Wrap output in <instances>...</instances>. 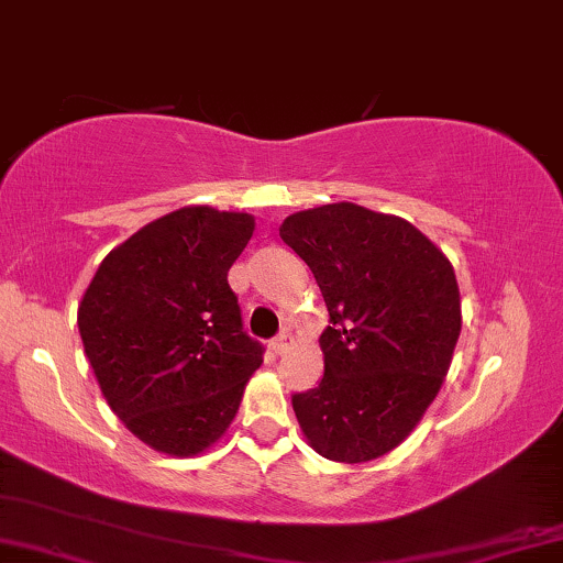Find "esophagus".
Returning <instances> with one entry per match:
<instances>
[{
  "label": "esophagus",
  "instance_id": "obj_1",
  "mask_svg": "<svg viewBox=\"0 0 563 563\" xmlns=\"http://www.w3.org/2000/svg\"><path fill=\"white\" fill-rule=\"evenodd\" d=\"M289 347H291V335H289V332H282V335H276L272 340V350H274L276 355H284Z\"/></svg>",
  "mask_w": 563,
  "mask_h": 563
}]
</instances>
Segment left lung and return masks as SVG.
Here are the masks:
<instances>
[{
  "mask_svg": "<svg viewBox=\"0 0 563 563\" xmlns=\"http://www.w3.org/2000/svg\"><path fill=\"white\" fill-rule=\"evenodd\" d=\"M282 241L330 312L320 386L291 396L309 446L335 462L396 450L427 413L462 330L454 268L419 228L355 202L299 210Z\"/></svg>",
  "mask_w": 563,
  "mask_h": 563,
  "instance_id": "1",
  "label": "left lung"
}]
</instances>
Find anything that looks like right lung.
Here are the masks:
<instances>
[{
  "label": "right lung",
  "instance_id": "obj_1",
  "mask_svg": "<svg viewBox=\"0 0 563 563\" xmlns=\"http://www.w3.org/2000/svg\"><path fill=\"white\" fill-rule=\"evenodd\" d=\"M254 216L187 206L103 258L78 305L101 394L152 450L192 457L225 434L264 345L243 332L228 268Z\"/></svg>",
  "mask_w": 563,
  "mask_h": 563
}]
</instances>
